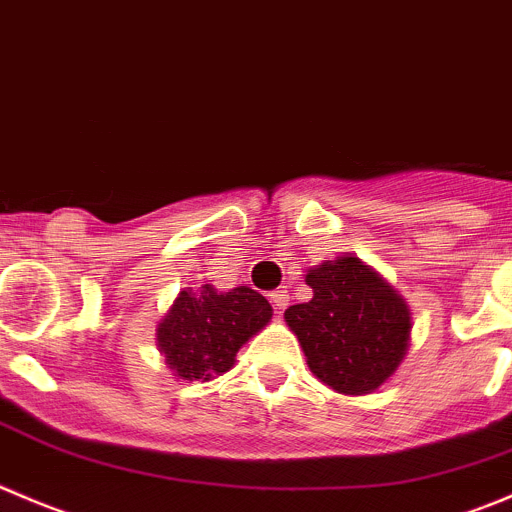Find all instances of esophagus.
I'll use <instances>...</instances> for the list:
<instances>
[{
	"label": "esophagus",
	"mask_w": 512,
	"mask_h": 512,
	"mask_svg": "<svg viewBox=\"0 0 512 512\" xmlns=\"http://www.w3.org/2000/svg\"><path fill=\"white\" fill-rule=\"evenodd\" d=\"M270 300H272V305H275V310L282 312L287 307V302H290V295H287L285 287H277V290L270 292Z\"/></svg>",
	"instance_id": "1"
}]
</instances>
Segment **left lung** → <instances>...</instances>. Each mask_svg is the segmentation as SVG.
Listing matches in <instances>:
<instances>
[{
    "instance_id": "8db88e82",
    "label": "left lung",
    "mask_w": 512,
    "mask_h": 512,
    "mask_svg": "<svg viewBox=\"0 0 512 512\" xmlns=\"http://www.w3.org/2000/svg\"><path fill=\"white\" fill-rule=\"evenodd\" d=\"M312 300L285 310L307 365L337 393H370L408 350L410 310L403 297L357 257L307 272Z\"/></svg>"
}]
</instances>
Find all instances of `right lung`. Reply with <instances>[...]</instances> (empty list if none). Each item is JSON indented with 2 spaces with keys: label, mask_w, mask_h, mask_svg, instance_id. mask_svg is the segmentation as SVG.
<instances>
[{
  "label": "right lung",
  "mask_w": 512,
  "mask_h": 512,
  "mask_svg": "<svg viewBox=\"0 0 512 512\" xmlns=\"http://www.w3.org/2000/svg\"><path fill=\"white\" fill-rule=\"evenodd\" d=\"M272 307L260 292L212 285L182 290L157 327V345L182 380H210L235 365V355L270 322Z\"/></svg>",
  "instance_id": "obj_1"
}]
</instances>
